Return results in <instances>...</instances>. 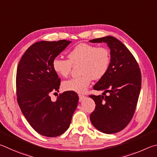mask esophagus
Instances as JSON below:
<instances>
[{
    "instance_id": "obj_1",
    "label": "esophagus",
    "mask_w": 157,
    "mask_h": 157,
    "mask_svg": "<svg viewBox=\"0 0 157 157\" xmlns=\"http://www.w3.org/2000/svg\"><path fill=\"white\" fill-rule=\"evenodd\" d=\"M78 97H79V101H80V102H81V101H83V100L86 99V96L82 95V94H78Z\"/></svg>"
}]
</instances>
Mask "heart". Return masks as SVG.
I'll use <instances>...</instances> for the list:
<instances>
[{"label":"heart","mask_w":157,"mask_h":157,"mask_svg":"<svg viewBox=\"0 0 157 157\" xmlns=\"http://www.w3.org/2000/svg\"><path fill=\"white\" fill-rule=\"evenodd\" d=\"M69 60L55 58L52 68L58 75L67 77L71 72V63L78 64L80 76L63 83L66 91L83 93L88 87L93 79L98 80L106 74L110 63L109 50L104 47H96L87 43H80L74 47L68 54Z\"/></svg>","instance_id":"1"}]
</instances>
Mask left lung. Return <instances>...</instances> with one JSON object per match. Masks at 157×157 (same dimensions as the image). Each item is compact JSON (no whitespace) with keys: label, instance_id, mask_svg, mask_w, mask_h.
<instances>
[{"label":"left lung","instance_id":"8db88e82","mask_svg":"<svg viewBox=\"0 0 157 157\" xmlns=\"http://www.w3.org/2000/svg\"><path fill=\"white\" fill-rule=\"evenodd\" d=\"M90 42L105 43L110 49L108 70L93 87L103 91L102 95L90 96L96 104L90 121L101 132L117 133L128 125L134 115L141 87V71L133 55L117 38L107 36Z\"/></svg>","mask_w":157,"mask_h":157}]
</instances>
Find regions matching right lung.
Wrapping results in <instances>:
<instances>
[{"label":"right lung","mask_w":157,"mask_h":157,"mask_svg":"<svg viewBox=\"0 0 157 157\" xmlns=\"http://www.w3.org/2000/svg\"><path fill=\"white\" fill-rule=\"evenodd\" d=\"M71 43L67 40L35 43L25 52L18 65V103L30 125L43 136L55 137L64 133L78 105V96L74 92H64L56 101L49 96L59 92L60 86L52 61Z\"/></svg>","instance_id":"1"}]
</instances>
